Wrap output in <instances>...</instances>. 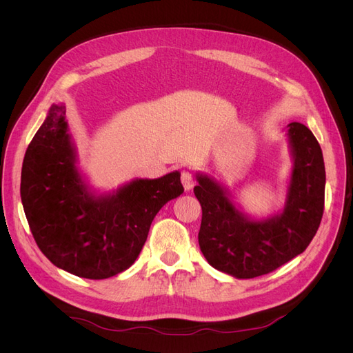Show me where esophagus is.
<instances>
[{"mask_svg": "<svg viewBox=\"0 0 353 353\" xmlns=\"http://www.w3.org/2000/svg\"><path fill=\"white\" fill-rule=\"evenodd\" d=\"M181 183H183V185L187 191L193 188L194 187L193 174H191L190 170H183V172H181Z\"/></svg>", "mask_w": 353, "mask_h": 353, "instance_id": "esophagus-1", "label": "esophagus"}]
</instances>
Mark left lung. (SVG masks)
Returning a JSON list of instances; mask_svg holds the SVG:
<instances>
[{"label": "left lung", "mask_w": 353, "mask_h": 353, "mask_svg": "<svg viewBox=\"0 0 353 353\" xmlns=\"http://www.w3.org/2000/svg\"><path fill=\"white\" fill-rule=\"evenodd\" d=\"M294 166L283 213L252 221L239 212L216 181L197 176L201 205L200 250L206 261L236 279L270 274L301 254L318 231L324 213L325 168L321 147L303 123H288Z\"/></svg>", "instance_id": "left-lung-1"}]
</instances>
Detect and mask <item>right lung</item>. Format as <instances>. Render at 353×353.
<instances>
[{"mask_svg":"<svg viewBox=\"0 0 353 353\" xmlns=\"http://www.w3.org/2000/svg\"><path fill=\"white\" fill-rule=\"evenodd\" d=\"M65 105H52L28 147L20 196L39 250L59 268L90 280L135 262L165 203L184 193L179 172L135 179L95 197L74 165Z\"/></svg>","mask_w":353,"mask_h":353,"instance_id":"obj_1","label":"right lung"}]
</instances>
